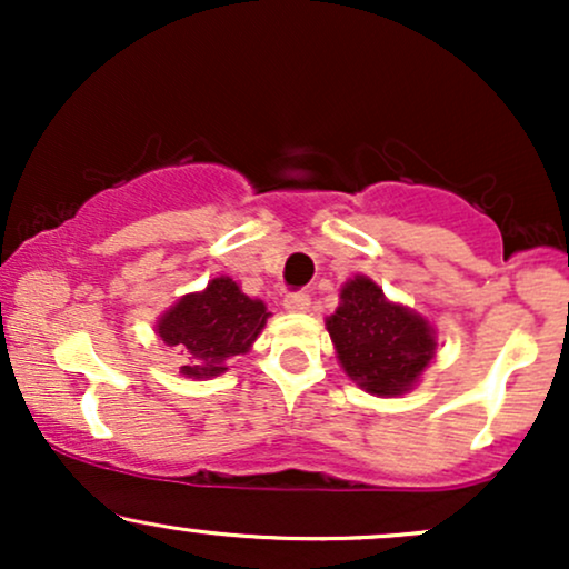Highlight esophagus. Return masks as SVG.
<instances>
[{"mask_svg": "<svg viewBox=\"0 0 569 569\" xmlns=\"http://www.w3.org/2000/svg\"><path fill=\"white\" fill-rule=\"evenodd\" d=\"M283 307L289 312H307V310H310V293L293 291V293H289V297L283 299Z\"/></svg>", "mask_w": 569, "mask_h": 569, "instance_id": "1", "label": "esophagus"}]
</instances>
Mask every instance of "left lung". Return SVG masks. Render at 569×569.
<instances>
[{
	"mask_svg": "<svg viewBox=\"0 0 569 569\" xmlns=\"http://www.w3.org/2000/svg\"><path fill=\"white\" fill-rule=\"evenodd\" d=\"M337 361L361 390L398 398L420 382L439 342L426 316L393 302L367 276L339 289V307L326 318Z\"/></svg>",
	"mask_w": 569,
	"mask_h": 569,
	"instance_id": "1",
	"label": "left lung"
}]
</instances>
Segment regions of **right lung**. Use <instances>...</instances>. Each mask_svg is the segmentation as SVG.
Masks as SVG:
<instances>
[{
	"mask_svg": "<svg viewBox=\"0 0 569 569\" xmlns=\"http://www.w3.org/2000/svg\"><path fill=\"white\" fill-rule=\"evenodd\" d=\"M270 316L262 299L248 297L232 278L219 276L168 307L154 323V335L184 356L181 375L211 380L224 375L230 358L253 348Z\"/></svg>",
	"mask_w": 569,
	"mask_h": 569,
	"instance_id": "1",
	"label": "right lung"
}]
</instances>
